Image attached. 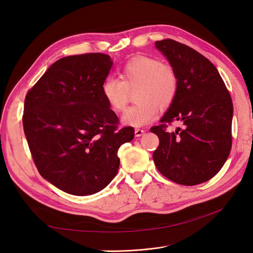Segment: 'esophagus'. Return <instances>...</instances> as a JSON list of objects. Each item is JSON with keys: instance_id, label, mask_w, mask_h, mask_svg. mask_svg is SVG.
I'll return each mask as SVG.
<instances>
[{"instance_id": "1", "label": "esophagus", "mask_w": 253, "mask_h": 253, "mask_svg": "<svg viewBox=\"0 0 253 253\" xmlns=\"http://www.w3.org/2000/svg\"><path fill=\"white\" fill-rule=\"evenodd\" d=\"M144 129L143 128H136L135 129V136L136 137H140L141 135H143L144 134Z\"/></svg>"}]
</instances>
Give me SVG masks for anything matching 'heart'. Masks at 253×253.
<instances>
[{
    "label": "heart",
    "instance_id": "b5f03b06",
    "mask_svg": "<svg viewBox=\"0 0 253 253\" xmlns=\"http://www.w3.org/2000/svg\"><path fill=\"white\" fill-rule=\"evenodd\" d=\"M119 78L108 77L101 86L102 95L114 112H124L129 93L136 88L138 102L122 116L125 125L139 127L154 121L158 106L166 110L173 104L178 93V77L174 68L155 57L139 56L122 67Z\"/></svg>",
    "mask_w": 253,
    "mask_h": 253
}]
</instances>
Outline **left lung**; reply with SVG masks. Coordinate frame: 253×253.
Listing matches in <instances>:
<instances>
[{"label":"left lung","instance_id":"left-lung-1","mask_svg":"<svg viewBox=\"0 0 253 253\" xmlns=\"http://www.w3.org/2000/svg\"><path fill=\"white\" fill-rule=\"evenodd\" d=\"M178 77V93L159 126L151 127L159 145L153 153L157 170L182 186L211 179L223 168L232 147L233 104L216 67L188 45L155 42ZM174 121L182 128L167 131Z\"/></svg>","mask_w":253,"mask_h":253}]
</instances>
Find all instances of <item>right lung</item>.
<instances>
[{
  "instance_id": "add662e5",
  "label": "right lung",
  "mask_w": 253,
  "mask_h": 253,
  "mask_svg": "<svg viewBox=\"0 0 253 253\" xmlns=\"http://www.w3.org/2000/svg\"><path fill=\"white\" fill-rule=\"evenodd\" d=\"M112 65L101 52L64 57L26 94L23 127L34 163L66 193L90 195L108 186L118 172V149L134 138L102 95Z\"/></svg>"
}]
</instances>
